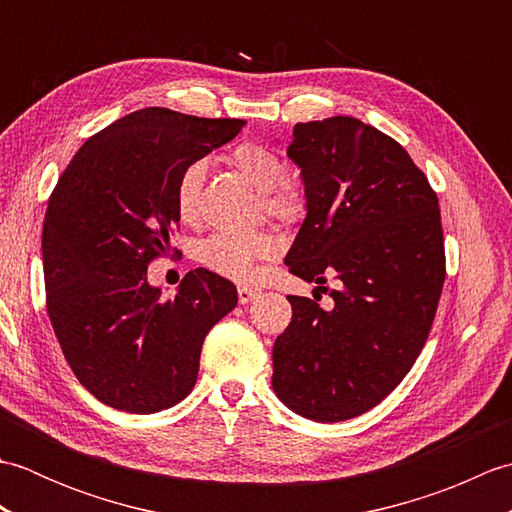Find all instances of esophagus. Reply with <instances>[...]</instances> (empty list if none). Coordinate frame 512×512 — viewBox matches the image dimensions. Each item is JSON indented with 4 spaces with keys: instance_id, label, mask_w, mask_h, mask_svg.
<instances>
[{
    "instance_id": "obj_1",
    "label": "esophagus",
    "mask_w": 512,
    "mask_h": 512,
    "mask_svg": "<svg viewBox=\"0 0 512 512\" xmlns=\"http://www.w3.org/2000/svg\"><path fill=\"white\" fill-rule=\"evenodd\" d=\"M259 297V290H255V288H248V286H242L237 290V299H239V303H250L253 299H257Z\"/></svg>"
}]
</instances>
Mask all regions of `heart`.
Segmentation results:
<instances>
[{
  "instance_id": "heart-1",
  "label": "heart",
  "mask_w": 512,
  "mask_h": 512,
  "mask_svg": "<svg viewBox=\"0 0 512 512\" xmlns=\"http://www.w3.org/2000/svg\"><path fill=\"white\" fill-rule=\"evenodd\" d=\"M231 165L250 187L259 193V204L268 217L292 226L308 213V193L301 182L286 178V165L273 149L257 143H242L228 154ZM206 180V162L193 160L184 165L173 184V204L180 220L195 222L202 209V189ZM277 253V242L270 233H215L206 237L198 248L200 262L213 273L226 279H253L259 259H270Z\"/></svg>"
}]
</instances>
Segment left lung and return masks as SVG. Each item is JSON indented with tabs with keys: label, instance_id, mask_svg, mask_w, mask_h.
<instances>
[{
	"label": "left lung",
	"instance_id": "obj_1",
	"mask_svg": "<svg viewBox=\"0 0 512 512\" xmlns=\"http://www.w3.org/2000/svg\"><path fill=\"white\" fill-rule=\"evenodd\" d=\"M286 154L308 193L286 266L339 288L332 308L288 297L273 389L303 418L350 420L400 385L429 336L444 284L438 195L394 138L352 116L297 123Z\"/></svg>",
	"mask_w": 512,
	"mask_h": 512
}]
</instances>
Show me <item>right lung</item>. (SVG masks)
<instances>
[{"mask_svg": "<svg viewBox=\"0 0 512 512\" xmlns=\"http://www.w3.org/2000/svg\"><path fill=\"white\" fill-rule=\"evenodd\" d=\"M244 125L145 107L85 140L50 195L41 237L48 317L74 376L105 405H178L198 380L204 336L237 306L233 281L206 268L165 299L147 266L167 255L180 222V169Z\"/></svg>", "mask_w": 512, "mask_h": 512, "instance_id": "obj_1", "label": "right lung"}]
</instances>
